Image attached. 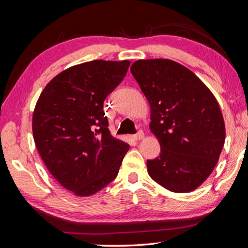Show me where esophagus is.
I'll return each instance as SVG.
<instances>
[{"label": "esophagus", "instance_id": "esophagus-1", "mask_svg": "<svg viewBox=\"0 0 248 248\" xmlns=\"http://www.w3.org/2000/svg\"><path fill=\"white\" fill-rule=\"evenodd\" d=\"M143 138H144V132L142 131V130H139V131H138L136 134H133V136H132V139L136 140V141L143 139Z\"/></svg>", "mask_w": 248, "mask_h": 248}]
</instances>
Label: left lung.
<instances>
[{
  "mask_svg": "<svg viewBox=\"0 0 248 248\" xmlns=\"http://www.w3.org/2000/svg\"><path fill=\"white\" fill-rule=\"evenodd\" d=\"M130 71L150 104V130L161 145L159 156L146 162L150 177L174 192L197 189L225 141L217 98L194 72L169 59L138 60Z\"/></svg>",
  "mask_w": 248,
  "mask_h": 248,
  "instance_id": "8db88e82",
  "label": "left lung"
}]
</instances>
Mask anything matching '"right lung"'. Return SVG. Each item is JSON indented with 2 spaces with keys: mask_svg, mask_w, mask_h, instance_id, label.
<instances>
[{
  "mask_svg": "<svg viewBox=\"0 0 248 248\" xmlns=\"http://www.w3.org/2000/svg\"><path fill=\"white\" fill-rule=\"evenodd\" d=\"M130 61L94 60L71 66L41 92L32 134L46 167L78 197L102 190L118 175L129 144L110 134L104 100L125 77Z\"/></svg>",
  "mask_w": 248,
  "mask_h": 248,
  "instance_id": "add662e5",
  "label": "right lung"
}]
</instances>
